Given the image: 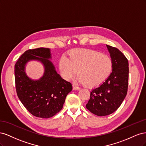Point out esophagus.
Segmentation results:
<instances>
[{
  "label": "esophagus",
  "mask_w": 146,
  "mask_h": 146,
  "mask_svg": "<svg viewBox=\"0 0 146 146\" xmlns=\"http://www.w3.org/2000/svg\"><path fill=\"white\" fill-rule=\"evenodd\" d=\"M72 87H73V90H79L80 89V87L78 86V85L75 83H74L72 85Z\"/></svg>",
  "instance_id": "esophagus-1"
}]
</instances>
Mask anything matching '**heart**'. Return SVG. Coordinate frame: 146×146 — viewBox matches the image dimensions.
Returning a JSON list of instances; mask_svg holds the SVG:
<instances>
[{
    "label": "heart",
    "mask_w": 146,
    "mask_h": 146,
    "mask_svg": "<svg viewBox=\"0 0 146 146\" xmlns=\"http://www.w3.org/2000/svg\"><path fill=\"white\" fill-rule=\"evenodd\" d=\"M61 77L70 80L76 75L77 80L88 88L100 85L109 77L113 70V61L108 55L88 48H77L68 52L58 63Z\"/></svg>",
    "instance_id": "b5f03b06"
}]
</instances>
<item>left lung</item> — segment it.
<instances>
[{"label": "left lung", "mask_w": 146, "mask_h": 146, "mask_svg": "<svg viewBox=\"0 0 146 146\" xmlns=\"http://www.w3.org/2000/svg\"><path fill=\"white\" fill-rule=\"evenodd\" d=\"M113 61V70L109 77L91 91L86 108L97 116H104L114 113L120 107L127 92L129 62L117 48L107 45Z\"/></svg>", "instance_id": "obj_1"}]
</instances>
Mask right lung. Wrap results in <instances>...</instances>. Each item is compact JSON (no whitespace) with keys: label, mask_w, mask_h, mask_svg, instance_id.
<instances>
[{"label":"right lung","mask_w":146,"mask_h":146,"mask_svg":"<svg viewBox=\"0 0 146 146\" xmlns=\"http://www.w3.org/2000/svg\"><path fill=\"white\" fill-rule=\"evenodd\" d=\"M51 60L50 48L39 47L25 51L15 66L17 96L25 108L38 117L49 118L58 113L72 90L71 83L57 73ZM31 60L38 61L44 67L43 76L37 80L29 78L25 71Z\"/></svg>","instance_id":"obj_1"}]
</instances>
